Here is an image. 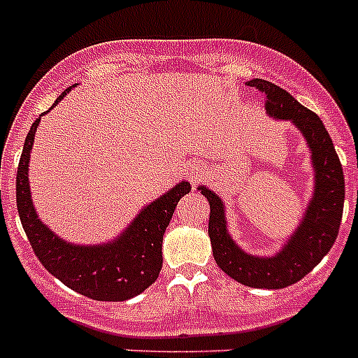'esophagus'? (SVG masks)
<instances>
[{"label":"esophagus","instance_id":"obj_1","mask_svg":"<svg viewBox=\"0 0 358 358\" xmlns=\"http://www.w3.org/2000/svg\"><path fill=\"white\" fill-rule=\"evenodd\" d=\"M186 177H188V181L192 182V185H197L199 181H201L202 177H204V169H202L201 163H189L188 166H186Z\"/></svg>","mask_w":358,"mask_h":358}]
</instances>
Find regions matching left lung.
<instances>
[{"instance_id":"1","label":"left lung","mask_w":358,"mask_h":358,"mask_svg":"<svg viewBox=\"0 0 358 358\" xmlns=\"http://www.w3.org/2000/svg\"><path fill=\"white\" fill-rule=\"evenodd\" d=\"M265 94V110L274 118L290 120L306 138L315 169V194L303 222L283 251L273 258L245 255L226 229L220 197L201 186L210 202L208 235L215 262L227 276L255 289H285L297 283L324 258L339 235L344 206V173L331 138L314 110L306 109L283 87L268 80L249 82Z\"/></svg>"}]
</instances>
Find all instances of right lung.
Instances as JSON below:
<instances>
[{
	"label": "right lung",
	"mask_w": 358,
	"mask_h": 358,
	"mask_svg": "<svg viewBox=\"0 0 358 358\" xmlns=\"http://www.w3.org/2000/svg\"><path fill=\"white\" fill-rule=\"evenodd\" d=\"M71 87L57 98L55 103ZM53 103V106H55ZM41 116L31 123L24 140L15 177V201L23 229L44 268L69 289L96 301H125L143 292L157 280L163 265L164 229L177 202L189 192L188 182H179L166 195L145 208L118 240L106 245H73L55 236L36 215L28 185V159Z\"/></svg>",
	"instance_id": "add662e5"
}]
</instances>
